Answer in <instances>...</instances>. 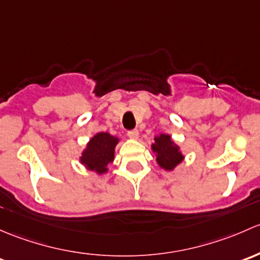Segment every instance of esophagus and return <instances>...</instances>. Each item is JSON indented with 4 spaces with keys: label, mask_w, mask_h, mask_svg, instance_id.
Wrapping results in <instances>:
<instances>
[{
    "label": "esophagus",
    "mask_w": 260,
    "mask_h": 260,
    "mask_svg": "<svg viewBox=\"0 0 260 260\" xmlns=\"http://www.w3.org/2000/svg\"><path fill=\"white\" fill-rule=\"evenodd\" d=\"M127 136H129V139H131V140H136V139H139V131L138 130L129 131V133H127Z\"/></svg>",
    "instance_id": "esophagus-1"
}]
</instances>
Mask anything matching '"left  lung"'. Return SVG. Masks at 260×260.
I'll use <instances>...</instances> for the list:
<instances>
[{
    "label": "left lung",
    "instance_id": "left-lung-1",
    "mask_svg": "<svg viewBox=\"0 0 260 260\" xmlns=\"http://www.w3.org/2000/svg\"><path fill=\"white\" fill-rule=\"evenodd\" d=\"M151 151L156 156V162L165 171H173L185 159L180 146L173 140L169 134H159L154 138Z\"/></svg>",
    "mask_w": 260,
    "mask_h": 260
}]
</instances>
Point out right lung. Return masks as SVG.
I'll list each match as a JSON object with an SVG mask.
<instances>
[{
  "label": "right lung",
  "instance_id": "1",
  "mask_svg": "<svg viewBox=\"0 0 260 260\" xmlns=\"http://www.w3.org/2000/svg\"><path fill=\"white\" fill-rule=\"evenodd\" d=\"M120 139L109 133L95 134L86 144L79 157L80 162L87 170L98 175H104L109 171V167L115 159V148Z\"/></svg>",
  "mask_w": 260,
  "mask_h": 260
}]
</instances>
